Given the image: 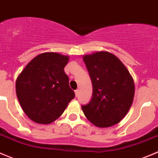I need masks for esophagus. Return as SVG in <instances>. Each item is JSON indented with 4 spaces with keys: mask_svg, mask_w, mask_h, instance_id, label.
Returning a JSON list of instances; mask_svg holds the SVG:
<instances>
[{
    "mask_svg": "<svg viewBox=\"0 0 158 158\" xmlns=\"http://www.w3.org/2000/svg\"><path fill=\"white\" fill-rule=\"evenodd\" d=\"M74 92H75V95H76V97H77V95H78V93H79V90H74Z\"/></svg>",
    "mask_w": 158,
    "mask_h": 158,
    "instance_id": "obj_1",
    "label": "esophagus"
}]
</instances>
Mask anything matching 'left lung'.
I'll return each mask as SVG.
<instances>
[{
    "mask_svg": "<svg viewBox=\"0 0 158 158\" xmlns=\"http://www.w3.org/2000/svg\"><path fill=\"white\" fill-rule=\"evenodd\" d=\"M93 85L90 102L81 107L90 122L98 127L119 123L130 110L134 82L124 64L114 54L97 51L83 56Z\"/></svg>",
    "mask_w": 158,
    "mask_h": 158,
    "instance_id": "1",
    "label": "left lung"
}]
</instances>
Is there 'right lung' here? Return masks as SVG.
I'll return each instance as SVG.
<instances>
[{
    "instance_id": "right-lung-1",
    "label": "right lung",
    "mask_w": 158,
    "mask_h": 158,
    "mask_svg": "<svg viewBox=\"0 0 158 158\" xmlns=\"http://www.w3.org/2000/svg\"><path fill=\"white\" fill-rule=\"evenodd\" d=\"M69 56L45 52L33 58L16 80V94L27 116L37 124L57 120L75 97L64 67Z\"/></svg>"
}]
</instances>
